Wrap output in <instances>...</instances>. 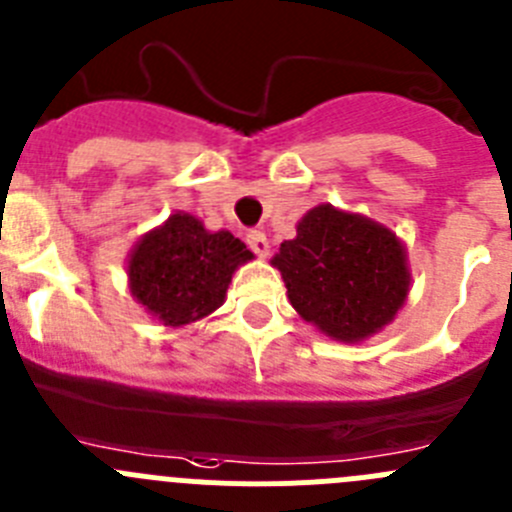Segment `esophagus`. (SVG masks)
I'll return each mask as SVG.
<instances>
[{"label":"esophagus","instance_id":"obj_1","mask_svg":"<svg viewBox=\"0 0 512 512\" xmlns=\"http://www.w3.org/2000/svg\"><path fill=\"white\" fill-rule=\"evenodd\" d=\"M246 241L256 256H269V238H266L264 231H251L246 236Z\"/></svg>","mask_w":512,"mask_h":512}]
</instances>
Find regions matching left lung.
I'll list each match as a JSON object with an SVG mask.
<instances>
[{
  "mask_svg": "<svg viewBox=\"0 0 512 512\" xmlns=\"http://www.w3.org/2000/svg\"><path fill=\"white\" fill-rule=\"evenodd\" d=\"M271 264L281 271L292 307L325 335L358 342L396 317L409 294L401 241L388 228L317 205L281 243Z\"/></svg>",
  "mask_w": 512,
  "mask_h": 512,
  "instance_id": "left-lung-1",
  "label": "left lung"
}]
</instances>
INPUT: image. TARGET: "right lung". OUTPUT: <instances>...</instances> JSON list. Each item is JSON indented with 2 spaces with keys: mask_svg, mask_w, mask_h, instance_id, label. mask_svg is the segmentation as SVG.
<instances>
[{
  "mask_svg": "<svg viewBox=\"0 0 512 512\" xmlns=\"http://www.w3.org/2000/svg\"><path fill=\"white\" fill-rule=\"evenodd\" d=\"M248 259L253 253L236 236L175 213L131 253V294L164 325H190L223 304L233 271Z\"/></svg>",
  "mask_w": 512,
  "mask_h": 512,
  "instance_id": "right-lung-1",
  "label": "right lung"
}]
</instances>
